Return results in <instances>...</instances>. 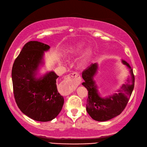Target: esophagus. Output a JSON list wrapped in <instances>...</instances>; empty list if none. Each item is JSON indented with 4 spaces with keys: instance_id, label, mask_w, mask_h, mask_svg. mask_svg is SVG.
<instances>
[{
    "instance_id": "1",
    "label": "esophagus",
    "mask_w": 147,
    "mask_h": 147,
    "mask_svg": "<svg viewBox=\"0 0 147 147\" xmlns=\"http://www.w3.org/2000/svg\"><path fill=\"white\" fill-rule=\"evenodd\" d=\"M82 79L80 75L77 72H73L66 77L61 84V90L64 94L69 95L77 86L80 84Z\"/></svg>"
}]
</instances>
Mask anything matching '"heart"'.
Instances as JSON below:
<instances>
[{
	"label": "heart",
	"instance_id": "b5f03b06",
	"mask_svg": "<svg viewBox=\"0 0 147 147\" xmlns=\"http://www.w3.org/2000/svg\"><path fill=\"white\" fill-rule=\"evenodd\" d=\"M84 47L83 44H80V45H79L77 47H76L75 49H74L72 51H71V53H73V54H78V53H81V52L83 51V50H84ZM90 55V53L88 52L87 56H89ZM84 60H85V59H84Z\"/></svg>",
	"mask_w": 147,
	"mask_h": 147
}]
</instances>
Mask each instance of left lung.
Here are the masks:
<instances>
[{"mask_svg":"<svg viewBox=\"0 0 147 147\" xmlns=\"http://www.w3.org/2000/svg\"><path fill=\"white\" fill-rule=\"evenodd\" d=\"M122 63L129 68L130 76L127 83L123 84L118 93L107 98L104 99L99 96L93 80L97 72V64H91L82 72V78L84 80L82 84L88 91L86 111L93 119L98 121H107L121 114L125 109L134 90L135 77L129 64L124 60Z\"/></svg>","mask_w":147,"mask_h":147,"instance_id":"1","label":"left lung"}]
</instances>
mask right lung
<instances>
[{"label": "right lung", "mask_w": 147, "mask_h": 147, "mask_svg": "<svg viewBox=\"0 0 147 147\" xmlns=\"http://www.w3.org/2000/svg\"><path fill=\"white\" fill-rule=\"evenodd\" d=\"M49 48L50 46L37 41L26 43L11 70L13 94L18 107L26 116L42 122L55 118L64 102L57 89L56 79L59 77L54 72L40 78L35 77L44 51Z\"/></svg>", "instance_id": "add662e5"}]
</instances>
